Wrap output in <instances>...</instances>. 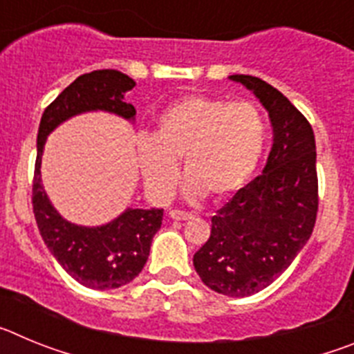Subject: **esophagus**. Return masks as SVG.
Listing matches in <instances>:
<instances>
[{
	"mask_svg": "<svg viewBox=\"0 0 354 354\" xmlns=\"http://www.w3.org/2000/svg\"><path fill=\"white\" fill-rule=\"evenodd\" d=\"M168 216H170L171 220L175 221H184V220H192L193 214L192 212H184V211H177V209H171L170 212H168Z\"/></svg>",
	"mask_w": 354,
	"mask_h": 354,
	"instance_id": "1",
	"label": "esophagus"
}]
</instances>
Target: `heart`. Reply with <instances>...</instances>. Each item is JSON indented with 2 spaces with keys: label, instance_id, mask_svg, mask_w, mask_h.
<instances>
[{
  "label": "heart",
  "instance_id": "1",
  "mask_svg": "<svg viewBox=\"0 0 354 354\" xmlns=\"http://www.w3.org/2000/svg\"><path fill=\"white\" fill-rule=\"evenodd\" d=\"M264 145V118L253 102L187 95L159 113L152 138L138 140V165L158 200L174 193L180 159L189 195L221 198L248 183Z\"/></svg>",
  "mask_w": 354,
  "mask_h": 354
}]
</instances>
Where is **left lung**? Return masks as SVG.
I'll return each instance as SVG.
<instances>
[{
    "mask_svg": "<svg viewBox=\"0 0 354 354\" xmlns=\"http://www.w3.org/2000/svg\"><path fill=\"white\" fill-rule=\"evenodd\" d=\"M270 113L273 147L264 170L211 218V237L193 255L214 292L245 298L273 283L310 239L317 216L312 126L292 102L261 77L234 74Z\"/></svg>",
    "mask_w": 354,
    "mask_h": 354,
    "instance_id": "obj_1",
    "label": "left lung"
}]
</instances>
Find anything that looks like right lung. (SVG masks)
<instances>
[{"label": "right lung", "instance_id": "obj_1", "mask_svg": "<svg viewBox=\"0 0 354 354\" xmlns=\"http://www.w3.org/2000/svg\"><path fill=\"white\" fill-rule=\"evenodd\" d=\"M134 84V80L113 68L88 72L72 81L40 118L31 196L35 220L58 264L88 289H118L142 273L152 237L161 228L162 209H126L101 227L71 223L58 214L44 192L40 179L44 145L62 122L86 111H108L134 120L136 109L124 99Z\"/></svg>", "mask_w": 354, "mask_h": 354}]
</instances>
